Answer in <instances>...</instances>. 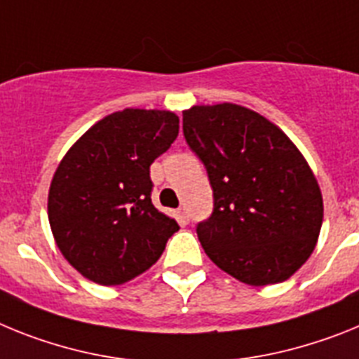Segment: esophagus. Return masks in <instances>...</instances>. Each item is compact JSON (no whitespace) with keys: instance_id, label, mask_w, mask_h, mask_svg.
<instances>
[{"instance_id":"esophagus-1","label":"esophagus","mask_w":359,"mask_h":359,"mask_svg":"<svg viewBox=\"0 0 359 359\" xmlns=\"http://www.w3.org/2000/svg\"><path fill=\"white\" fill-rule=\"evenodd\" d=\"M177 218H179L180 224H188L189 222V215H188V210L186 208H179V210L175 211Z\"/></svg>"}]
</instances>
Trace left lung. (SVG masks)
<instances>
[{"label":"left lung","instance_id":"left-lung-1","mask_svg":"<svg viewBox=\"0 0 359 359\" xmlns=\"http://www.w3.org/2000/svg\"><path fill=\"white\" fill-rule=\"evenodd\" d=\"M182 128L213 188V215L197 227L205 255L255 287L291 278L323 222L322 189L300 149L264 115L233 102L191 106Z\"/></svg>","mask_w":359,"mask_h":359}]
</instances>
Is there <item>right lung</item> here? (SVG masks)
Listing matches in <instances>:
<instances>
[{"label": "right lung", "mask_w": 359, "mask_h": 359, "mask_svg": "<svg viewBox=\"0 0 359 359\" xmlns=\"http://www.w3.org/2000/svg\"><path fill=\"white\" fill-rule=\"evenodd\" d=\"M179 135L170 110L124 108L70 146L48 189L55 245L77 273L121 285L161 258L179 224L151 204L149 164Z\"/></svg>", "instance_id": "add662e5"}]
</instances>
